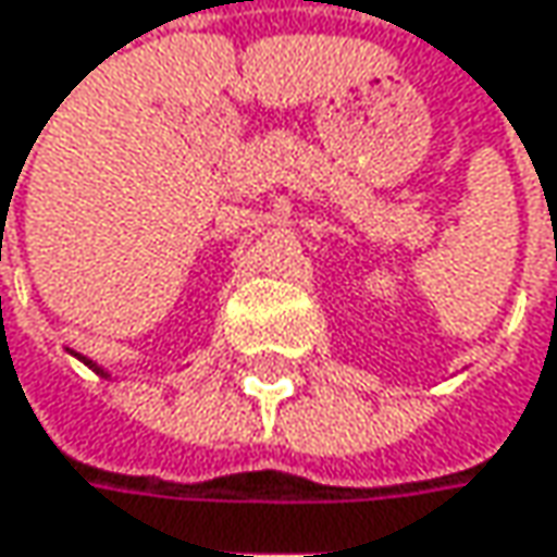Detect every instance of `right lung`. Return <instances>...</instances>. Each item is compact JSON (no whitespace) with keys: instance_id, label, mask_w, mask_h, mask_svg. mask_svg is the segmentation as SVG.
Segmentation results:
<instances>
[{"instance_id":"right-lung-1","label":"right lung","mask_w":557,"mask_h":557,"mask_svg":"<svg viewBox=\"0 0 557 557\" xmlns=\"http://www.w3.org/2000/svg\"><path fill=\"white\" fill-rule=\"evenodd\" d=\"M78 357V354H76ZM78 360H82V363H85V367H88V370H95V373H98V376H104V380H108V370H101V367H98V363H91V360H88V357H78Z\"/></svg>"}]
</instances>
